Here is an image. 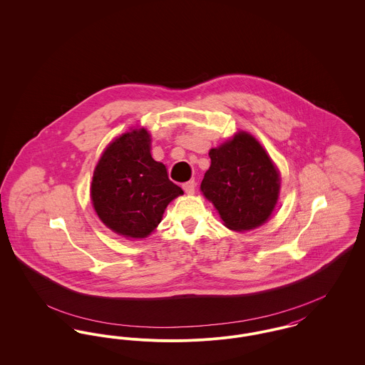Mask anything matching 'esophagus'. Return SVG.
Here are the masks:
<instances>
[{"label": "esophagus", "instance_id": "esophagus-1", "mask_svg": "<svg viewBox=\"0 0 365 365\" xmlns=\"http://www.w3.org/2000/svg\"><path fill=\"white\" fill-rule=\"evenodd\" d=\"M195 187H196V182L194 180H190L188 182L182 184V190L185 191V194L192 195L195 192Z\"/></svg>", "mask_w": 365, "mask_h": 365}]
</instances>
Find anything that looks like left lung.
Returning a JSON list of instances; mask_svg holds the SVG:
<instances>
[{"label":"left lung","instance_id":"left-lung-1","mask_svg":"<svg viewBox=\"0 0 365 365\" xmlns=\"http://www.w3.org/2000/svg\"><path fill=\"white\" fill-rule=\"evenodd\" d=\"M212 165L200 184L225 225L235 231L256 228L271 216L279 177L266 150L252 135L237 134L209 152Z\"/></svg>","mask_w":365,"mask_h":365}]
</instances>
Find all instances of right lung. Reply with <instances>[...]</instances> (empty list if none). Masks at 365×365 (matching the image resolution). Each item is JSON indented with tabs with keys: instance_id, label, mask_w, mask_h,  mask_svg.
<instances>
[{
	"instance_id": "1",
	"label": "right lung",
	"mask_w": 365,
	"mask_h": 365,
	"mask_svg": "<svg viewBox=\"0 0 365 365\" xmlns=\"http://www.w3.org/2000/svg\"><path fill=\"white\" fill-rule=\"evenodd\" d=\"M149 144L145 128L116 138L99 159L91 184L99 219L131 238L149 235L171 200L184 194L169 180L165 165L152 159Z\"/></svg>"
}]
</instances>
